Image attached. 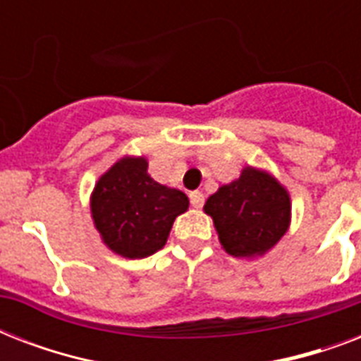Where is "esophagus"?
Here are the masks:
<instances>
[{
    "label": "esophagus",
    "mask_w": 361,
    "mask_h": 361,
    "mask_svg": "<svg viewBox=\"0 0 361 361\" xmlns=\"http://www.w3.org/2000/svg\"><path fill=\"white\" fill-rule=\"evenodd\" d=\"M189 200H191L192 208H202V206H204V192L202 191L189 192Z\"/></svg>",
    "instance_id": "esophagus-1"
}]
</instances>
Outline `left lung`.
Masks as SVG:
<instances>
[{
  "mask_svg": "<svg viewBox=\"0 0 361 361\" xmlns=\"http://www.w3.org/2000/svg\"><path fill=\"white\" fill-rule=\"evenodd\" d=\"M204 209L214 217L221 243L232 257L262 255L290 223L288 192L271 176L251 166L212 195Z\"/></svg>",
  "mask_w": 361,
  "mask_h": 361,
  "instance_id": "8db88e82",
  "label": "left lung"
}]
</instances>
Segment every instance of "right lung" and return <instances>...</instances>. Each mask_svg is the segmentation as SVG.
Returning a JSON list of instances; mask_svg holds the SVG:
<instances>
[{"label":"right lung","instance_id":"1","mask_svg":"<svg viewBox=\"0 0 361 361\" xmlns=\"http://www.w3.org/2000/svg\"><path fill=\"white\" fill-rule=\"evenodd\" d=\"M187 208L189 198L152 180L142 157L118 161L92 195V215L103 241L127 258L163 249L174 219Z\"/></svg>","mask_w":361,"mask_h":361}]
</instances>
